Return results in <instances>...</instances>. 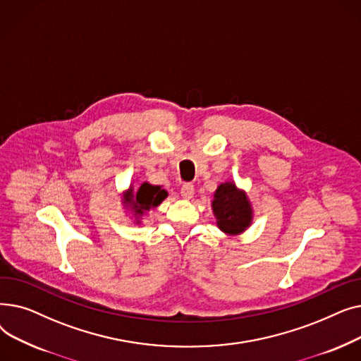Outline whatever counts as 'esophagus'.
Segmentation results:
<instances>
[{
	"label": "esophagus",
	"instance_id": "obj_1",
	"mask_svg": "<svg viewBox=\"0 0 361 361\" xmlns=\"http://www.w3.org/2000/svg\"><path fill=\"white\" fill-rule=\"evenodd\" d=\"M180 192H181V196L184 199H190L193 196V193H195V185L192 183H184L181 185V190Z\"/></svg>",
	"mask_w": 361,
	"mask_h": 361
}]
</instances>
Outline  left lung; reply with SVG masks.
Segmentation results:
<instances>
[{"label": "left lung", "instance_id": "left-lung-1", "mask_svg": "<svg viewBox=\"0 0 361 361\" xmlns=\"http://www.w3.org/2000/svg\"><path fill=\"white\" fill-rule=\"evenodd\" d=\"M218 226L226 234H240L252 222V209L247 197L238 192L233 183L218 187L212 202Z\"/></svg>", "mask_w": 361, "mask_h": 361}]
</instances>
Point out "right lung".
I'll return each mask as SVG.
<instances>
[{
	"instance_id": "1",
	"label": "right lung",
	"mask_w": 361,
	"mask_h": 361,
	"mask_svg": "<svg viewBox=\"0 0 361 361\" xmlns=\"http://www.w3.org/2000/svg\"><path fill=\"white\" fill-rule=\"evenodd\" d=\"M165 197L166 192L161 188V185H150L147 183H143L139 187L136 195H133V188H130L124 199L126 202L131 203L133 211L142 215L145 211H149L150 207L158 206Z\"/></svg>"
}]
</instances>
